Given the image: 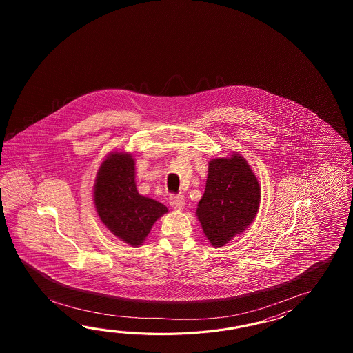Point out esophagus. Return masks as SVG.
Masks as SVG:
<instances>
[{"mask_svg":"<svg viewBox=\"0 0 353 353\" xmlns=\"http://www.w3.org/2000/svg\"><path fill=\"white\" fill-rule=\"evenodd\" d=\"M169 203H170V205L173 207L174 210H183L184 205H185V201L181 195H170Z\"/></svg>","mask_w":353,"mask_h":353,"instance_id":"34e87169","label":"esophagus"}]
</instances>
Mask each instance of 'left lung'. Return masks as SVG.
I'll use <instances>...</instances> for the list:
<instances>
[{
	"mask_svg": "<svg viewBox=\"0 0 353 353\" xmlns=\"http://www.w3.org/2000/svg\"><path fill=\"white\" fill-rule=\"evenodd\" d=\"M261 198L259 180L245 158L210 160L208 176L196 217L214 248L225 246L255 219Z\"/></svg>",
	"mask_w": 353,
	"mask_h": 353,
	"instance_id": "1",
	"label": "left lung"
}]
</instances>
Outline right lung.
<instances>
[{"mask_svg": "<svg viewBox=\"0 0 353 353\" xmlns=\"http://www.w3.org/2000/svg\"><path fill=\"white\" fill-rule=\"evenodd\" d=\"M93 199L103 225L134 248L143 245L152 225L168 212L164 204L139 194L135 160L128 152H111L101 164Z\"/></svg>", "mask_w": 353, "mask_h": 353, "instance_id": "right-lung-1", "label": "right lung"}]
</instances>
